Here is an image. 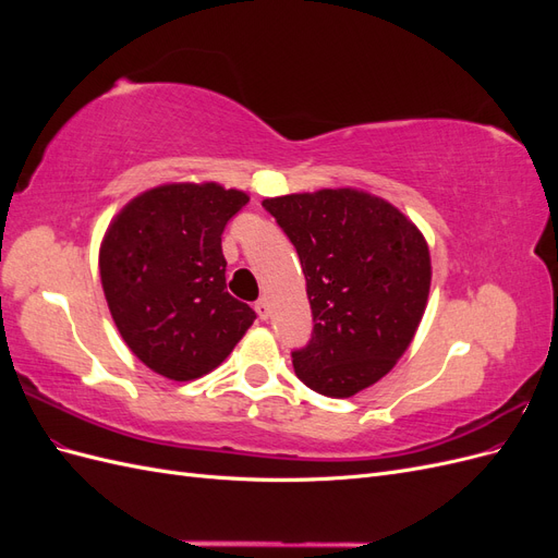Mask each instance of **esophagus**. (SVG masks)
Returning a JSON list of instances; mask_svg holds the SVG:
<instances>
[{"label": "esophagus", "mask_w": 558, "mask_h": 558, "mask_svg": "<svg viewBox=\"0 0 558 558\" xmlns=\"http://www.w3.org/2000/svg\"><path fill=\"white\" fill-rule=\"evenodd\" d=\"M256 312H258V318H260V320H267V318H269V302H267V298H260V300L256 302Z\"/></svg>", "instance_id": "esophagus-1"}]
</instances>
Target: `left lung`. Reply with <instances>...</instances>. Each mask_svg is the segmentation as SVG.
<instances>
[{"mask_svg":"<svg viewBox=\"0 0 558 558\" xmlns=\"http://www.w3.org/2000/svg\"><path fill=\"white\" fill-rule=\"evenodd\" d=\"M293 242L314 316L298 379L328 398H351L388 375L424 318L430 251L391 202L359 189L263 199Z\"/></svg>","mask_w":558,"mask_h":558,"instance_id":"left-lung-1","label":"left lung"}]
</instances>
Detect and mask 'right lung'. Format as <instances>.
Instances as JSON below:
<instances>
[{
	"instance_id": "right-lung-1",
	"label": "right lung",
	"mask_w": 558,
	"mask_h": 558,
	"mask_svg": "<svg viewBox=\"0 0 558 558\" xmlns=\"http://www.w3.org/2000/svg\"><path fill=\"white\" fill-rule=\"evenodd\" d=\"M248 202L221 183H162L132 197L99 244V277L128 349L191 381L221 365L256 320L226 289L221 234Z\"/></svg>"
}]
</instances>
